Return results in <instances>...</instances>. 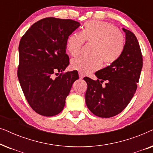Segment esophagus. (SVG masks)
<instances>
[{
  "mask_svg": "<svg viewBox=\"0 0 153 153\" xmlns=\"http://www.w3.org/2000/svg\"><path fill=\"white\" fill-rule=\"evenodd\" d=\"M79 79H82L83 78V74H81V73H80V72L79 73Z\"/></svg>",
  "mask_w": 153,
  "mask_h": 153,
  "instance_id": "34e87169",
  "label": "esophagus"
}]
</instances>
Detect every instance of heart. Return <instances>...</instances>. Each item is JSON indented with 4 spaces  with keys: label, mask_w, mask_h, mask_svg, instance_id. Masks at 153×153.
Returning a JSON list of instances; mask_svg holds the SVG:
<instances>
[{
    "label": "heart",
    "mask_w": 153,
    "mask_h": 153,
    "mask_svg": "<svg viewBox=\"0 0 153 153\" xmlns=\"http://www.w3.org/2000/svg\"><path fill=\"white\" fill-rule=\"evenodd\" d=\"M84 42L91 44V56L74 58L70 63L72 70L81 74L97 70L102 62L106 65L114 63L120 57L125 47L123 33L113 24L101 21L85 23L80 33L70 35L67 39V51L71 56H78Z\"/></svg>",
    "instance_id": "obj_1"
}]
</instances>
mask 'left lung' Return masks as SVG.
Segmentation results:
<instances>
[{
    "mask_svg": "<svg viewBox=\"0 0 153 153\" xmlns=\"http://www.w3.org/2000/svg\"><path fill=\"white\" fill-rule=\"evenodd\" d=\"M126 41L120 57L109 66L95 72L97 79L84 77L88 88L85 103L95 116L110 118L125 109L133 97L143 67L139 42L130 30L123 28ZM105 82L103 87L102 83Z\"/></svg>",
    "mask_w": 153,
    "mask_h": 153,
    "instance_id": "obj_1",
    "label": "left lung"
}]
</instances>
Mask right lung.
Segmentation results:
<instances>
[{"mask_svg":"<svg viewBox=\"0 0 153 153\" xmlns=\"http://www.w3.org/2000/svg\"><path fill=\"white\" fill-rule=\"evenodd\" d=\"M79 26L72 19L45 18L33 24L21 39L18 79L29 105L39 115L53 116L61 112L79 79L76 71L62 72L70 64L67 39Z\"/></svg>","mask_w":153,"mask_h":153,"instance_id":"add662e5","label":"right lung"}]
</instances>
